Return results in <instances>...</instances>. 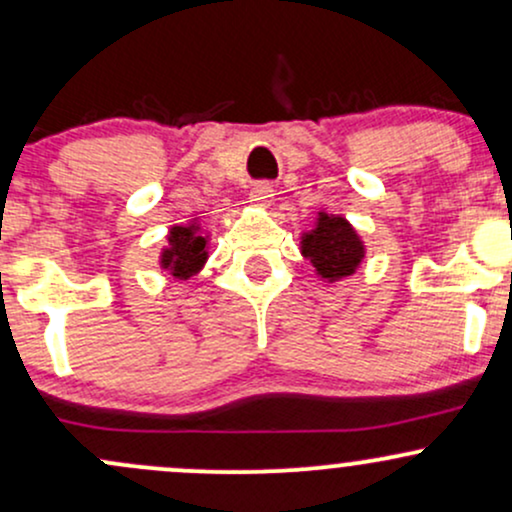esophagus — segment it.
I'll return each instance as SVG.
<instances>
[{"label":"esophagus","mask_w":512,"mask_h":512,"mask_svg":"<svg viewBox=\"0 0 512 512\" xmlns=\"http://www.w3.org/2000/svg\"><path fill=\"white\" fill-rule=\"evenodd\" d=\"M274 199V187L272 182L262 180V182H255L250 190V202L255 204V207H269Z\"/></svg>","instance_id":"esophagus-1"}]
</instances>
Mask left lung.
I'll return each mask as SVG.
<instances>
[{"instance_id": "1", "label": "left lung", "mask_w": 512, "mask_h": 512, "mask_svg": "<svg viewBox=\"0 0 512 512\" xmlns=\"http://www.w3.org/2000/svg\"><path fill=\"white\" fill-rule=\"evenodd\" d=\"M303 255L327 281L354 274L363 260V243L342 216L320 214L315 231L303 236Z\"/></svg>"}]
</instances>
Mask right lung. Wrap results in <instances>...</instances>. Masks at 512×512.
<instances>
[{
    "mask_svg": "<svg viewBox=\"0 0 512 512\" xmlns=\"http://www.w3.org/2000/svg\"><path fill=\"white\" fill-rule=\"evenodd\" d=\"M170 248L163 250L161 267L168 269L175 279H187L197 274L207 260V238L197 231V226H173L168 236Z\"/></svg>",
    "mask_w": 512,
    "mask_h": 512,
    "instance_id": "add662e5",
    "label": "right lung"
}]
</instances>
